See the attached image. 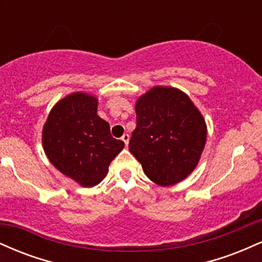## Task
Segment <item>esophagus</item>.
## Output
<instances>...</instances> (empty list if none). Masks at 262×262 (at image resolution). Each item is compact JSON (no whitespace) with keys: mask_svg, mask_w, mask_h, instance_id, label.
Returning a JSON list of instances; mask_svg holds the SVG:
<instances>
[{"mask_svg":"<svg viewBox=\"0 0 262 262\" xmlns=\"http://www.w3.org/2000/svg\"><path fill=\"white\" fill-rule=\"evenodd\" d=\"M122 140L124 141L125 145H128V143H129V134H127V133L123 134V135H122Z\"/></svg>","mask_w":262,"mask_h":262,"instance_id":"34e87169","label":"esophagus"}]
</instances>
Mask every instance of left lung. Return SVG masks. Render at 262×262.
Listing matches in <instances>:
<instances>
[{
  "mask_svg": "<svg viewBox=\"0 0 262 262\" xmlns=\"http://www.w3.org/2000/svg\"><path fill=\"white\" fill-rule=\"evenodd\" d=\"M137 127L129 151L145 175L160 186L182 181L202 154L207 127L187 95L172 87H154L135 104Z\"/></svg>",
  "mask_w": 262,
  "mask_h": 262,
  "instance_id": "obj_1",
  "label": "left lung"
}]
</instances>
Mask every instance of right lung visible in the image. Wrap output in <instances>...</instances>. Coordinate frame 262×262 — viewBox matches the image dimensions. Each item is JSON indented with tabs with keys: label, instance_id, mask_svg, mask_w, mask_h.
Instances as JSON below:
<instances>
[{
	"label": "right lung",
	"instance_id": "add662e5",
	"mask_svg": "<svg viewBox=\"0 0 262 262\" xmlns=\"http://www.w3.org/2000/svg\"><path fill=\"white\" fill-rule=\"evenodd\" d=\"M97 100L82 92L55 104L43 128L48 159L60 172L85 187L98 185L111 161L124 148L97 114Z\"/></svg>",
	"mask_w": 262,
	"mask_h": 262
}]
</instances>
